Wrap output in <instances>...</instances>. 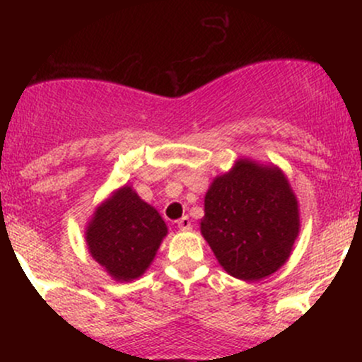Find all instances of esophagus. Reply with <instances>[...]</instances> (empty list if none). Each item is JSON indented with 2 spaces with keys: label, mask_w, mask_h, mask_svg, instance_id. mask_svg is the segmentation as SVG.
<instances>
[{
  "label": "esophagus",
  "mask_w": 362,
  "mask_h": 362,
  "mask_svg": "<svg viewBox=\"0 0 362 362\" xmlns=\"http://www.w3.org/2000/svg\"><path fill=\"white\" fill-rule=\"evenodd\" d=\"M190 226H192V224H190L189 216H184V218H180V219H178V221H177V228H178V230H182V231L190 230Z\"/></svg>",
  "instance_id": "34e87169"
}]
</instances>
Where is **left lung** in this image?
Wrapping results in <instances>:
<instances>
[{"label":"left lung","instance_id":"1","mask_svg":"<svg viewBox=\"0 0 362 362\" xmlns=\"http://www.w3.org/2000/svg\"><path fill=\"white\" fill-rule=\"evenodd\" d=\"M300 228L296 194L276 165L238 158L206 192L201 233L236 279L260 281L279 271Z\"/></svg>","mask_w":362,"mask_h":362}]
</instances>
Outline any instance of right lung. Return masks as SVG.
Returning <instances> with one entry per match:
<instances>
[{"label":"right lung","instance_id":"right-lung-1","mask_svg":"<svg viewBox=\"0 0 362 362\" xmlns=\"http://www.w3.org/2000/svg\"><path fill=\"white\" fill-rule=\"evenodd\" d=\"M168 233L160 213L131 185L115 189L91 214L85 240L90 255L114 281L138 279Z\"/></svg>","mask_w":362,"mask_h":362}]
</instances>
